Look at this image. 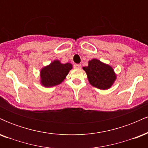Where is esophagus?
<instances>
[{
    "instance_id": "obj_1",
    "label": "esophagus",
    "mask_w": 148,
    "mask_h": 148,
    "mask_svg": "<svg viewBox=\"0 0 148 148\" xmlns=\"http://www.w3.org/2000/svg\"><path fill=\"white\" fill-rule=\"evenodd\" d=\"M74 67L75 69H81V65L80 64H74Z\"/></svg>"
}]
</instances>
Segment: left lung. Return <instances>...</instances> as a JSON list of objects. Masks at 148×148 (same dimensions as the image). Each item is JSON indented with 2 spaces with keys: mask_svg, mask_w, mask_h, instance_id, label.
<instances>
[{
  "mask_svg": "<svg viewBox=\"0 0 148 148\" xmlns=\"http://www.w3.org/2000/svg\"><path fill=\"white\" fill-rule=\"evenodd\" d=\"M90 84L100 90H108L113 86L117 74L112 66L96 58L88 61V65L83 67Z\"/></svg>",
  "mask_w": 148,
  "mask_h": 148,
  "instance_id": "obj_1",
  "label": "left lung"
}]
</instances>
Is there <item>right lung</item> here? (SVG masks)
I'll return each instance as SVG.
<instances>
[{"label": "right lung", "instance_id": "1", "mask_svg": "<svg viewBox=\"0 0 148 148\" xmlns=\"http://www.w3.org/2000/svg\"><path fill=\"white\" fill-rule=\"evenodd\" d=\"M72 67L70 62L63 64L60 60H54L40 69V84L45 88H51L60 84Z\"/></svg>", "mask_w": 148, "mask_h": 148}]
</instances>
